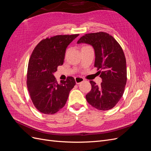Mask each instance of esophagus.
<instances>
[{"label":"esophagus","mask_w":151,"mask_h":151,"mask_svg":"<svg viewBox=\"0 0 151 151\" xmlns=\"http://www.w3.org/2000/svg\"><path fill=\"white\" fill-rule=\"evenodd\" d=\"M75 81H76V83L77 84H79L81 83H83V82L84 81V79L83 78V77H76L75 78Z\"/></svg>","instance_id":"1"}]
</instances>
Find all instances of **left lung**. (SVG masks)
I'll return each mask as SVG.
<instances>
[{"label":"left lung","mask_w":151,"mask_h":151,"mask_svg":"<svg viewBox=\"0 0 151 151\" xmlns=\"http://www.w3.org/2000/svg\"><path fill=\"white\" fill-rule=\"evenodd\" d=\"M86 43L94 50V67L98 68L101 85L90 81L92 88L86 96L91 106L99 110L113 108L122 97L127 83L126 59L120 45L104 32L86 34L77 44Z\"/></svg>","instance_id":"left-lung-1"}]
</instances>
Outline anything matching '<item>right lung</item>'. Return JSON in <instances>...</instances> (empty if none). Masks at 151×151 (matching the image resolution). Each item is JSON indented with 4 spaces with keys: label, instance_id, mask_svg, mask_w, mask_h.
Listing matches in <instances>:
<instances>
[{
    "label": "right lung",
    "instance_id": "right-lung-1",
    "mask_svg": "<svg viewBox=\"0 0 151 151\" xmlns=\"http://www.w3.org/2000/svg\"><path fill=\"white\" fill-rule=\"evenodd\" d=\"M79 36L57 35L41 41L30 57L27 86L31 99L41 113L52 115L67 102L70 90L76 85L72 77L58 84L53 74L63 65L66 48Z\"/></svg>",
    "mask_w": 151,
    "mask_h": 151
}]
</instances>
